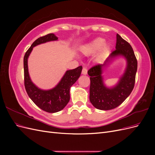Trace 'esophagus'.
Segmentation results:
<instances>
[{"mask_svg": "<svg viewBox=\"0 0 155 155\" xmlns=\"http://www.w3.org/2000/svg\"><path fill=\"white\" fill-rule=\"evenodd\" d=\"M82 74L83 75H87V69L86 68H83L82 69V72H81Z\"/></svg>", "mask_w": 155, "mask_h": 155, "instance_id": "34e87169", "label": "esophagus"}]
</instances>
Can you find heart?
Listing matches in <instances>:
<instances>
[{
    "label": "heart",
    "instance_id": "heart-1",
    "mask_svg": "<svg viewBox=\"0 0 155 155\" xmlns=\"http://www.w3.org/2000/svg\"><path fill=\"white\" fill-rule=\"evenodd\" d=\"M105 39L101 37H97L93 39L89 43L84 45L80 48V50L85 55H91L94 54L96 51L101 49L97 55V58L101 59L104 58L107 51L109 49V46L105 43Z\"/></svg>",
    "mask_w": 155,
    "mask_h": 155
}]
</instances>
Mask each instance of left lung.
<instances>
[{
	"mask_svg": "<svg viewBox=\"0 0 155 155\" xmlns=\"http://www.w3.org/2000/svg\"><path fill=\"white\" fill-rule=\"evenodd\" d=\"M119 56H122L127 61L125 72L115 86L107 87L101 76L102 68ZM137 66V60L132 46L117 34L116 50L110 54L104 64L95 65L88 71V74L91 76L89 98L92 105L97 109L107 110L113 109L122 104L134 88Z\"/></svg>",
	"mask_w": 155,
	"mask_h": 155,
	"instance_id": "obj_1",
	"label": "left lung"
}]
</instances>
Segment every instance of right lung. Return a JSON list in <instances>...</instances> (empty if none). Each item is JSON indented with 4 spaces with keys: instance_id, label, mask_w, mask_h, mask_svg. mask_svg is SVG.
Instances as JSON below:
<instances>
[{
    "instance_id": "1",
    "label": "right lung",
    "mask_w": 155,
    "mask_h": 155,
    "mask_svg": "<svg viewBox=\"0 0 155 155\" xmlns=\"http://www.w3.org/2000/svg\"><path fill=\"white\" fill-rule=\"evenodd\" d=\"M58 39V37L54 34L39 37L32 43L24 57L25 86L28 95L37 107L50 113L61 110L67 105L70 100V88L78 80L82 71L81 66L67 70L58 85L50 90H42L31 81L28 67V59L33 48L40 44Z\"/></svg>"
}]
</instances>
